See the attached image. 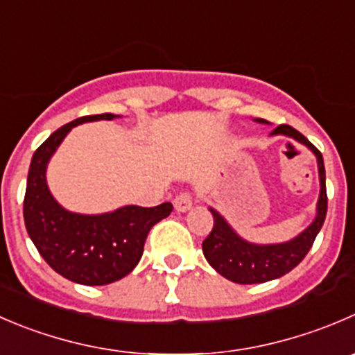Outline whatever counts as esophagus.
Segmentation results:
<instances>
[{
    "instance_id": "1",
    "label": "esophagus",
    "mask_w": 355,
    "mask_h": 355,
    "mask_svg": "<svg viewBox=\"0 0 355 355\" xmlns=\"http://www.w3.org/2000/svg\"><path fill=\"white\" fill-rule=\"evenodd\" d=\"M192 202H194V199H192L191 192H180L173 199V206L177 211H187L192 208Z\"/></svg>"
}]
</instances>
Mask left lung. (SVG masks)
<instances>
[{"mask_svg":"<svg viewBox=\"0 0 355 355\" xmlns=\"http://www.w3.org/2000/svg\"><path fill=\"white\" fill-rule=\"evenodd\" d=\"M267 123L265 119H257ZM288 135L305 144L318 156L319 178H321V194L318 202V216L314 222L293 241L284 244H270V246H257L241 239L225 220L211 209L213 229L209 236L202 241V253L208 263L223 277L237 284H258L277 279L290 270H293L305 258L314 244L315 236L324 223L328 211V194H326V171L322 154L314 144L309 142L298 130L290 125H279L272 135Z\"/></svg>","mask_w":355,"mask_h":355,"instance_id":"8db88e82","label":"left lung"}]
</instances>
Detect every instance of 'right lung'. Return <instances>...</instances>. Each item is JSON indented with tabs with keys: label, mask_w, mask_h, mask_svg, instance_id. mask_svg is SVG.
Segmentation results:
<instances>
[{
	"label": "right lung",
	"mask_w": 355,
	"mask_h": 355,
	"mask_svg": "<svg viewBox=\"0 0 355 355\" xmlns=\"http://www.w3.org/2000/svg\"><path fill=\"white\" fill-rule=\"evenodd\" d=\"M114 114L83 116L51 133L34 153L24 196V222L34 246L57 274L86 286H104L128 276L144 253L147 234L173 209L171 202L154 208L125 206L105 215L65 211L48 191V159L72 126Z\"/></svg>",
	"instance_id": "1"
}]
</instances>
